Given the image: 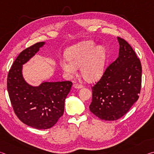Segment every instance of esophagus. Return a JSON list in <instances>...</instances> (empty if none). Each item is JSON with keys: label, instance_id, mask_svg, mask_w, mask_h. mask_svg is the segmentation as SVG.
I'll return each mask as SVG.
<instances>
[{"label": "esophagus", "instance_id": "34e87169", "mask_svg": "<svg viewBox=\"0 0 154 154\" xmlns=\"http://www.w3.org/2000/svg\"><path fill=\"white\" fill-rule=\"evenodd\" d=\"M72 86H73L74 88H76V89H81V88H83L82 85L79 84V83H74Z\"/></svg>", "mask_w": 154, "mask_h": 154}]
</instances>
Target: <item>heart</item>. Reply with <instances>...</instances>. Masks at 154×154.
<instances>
[{
	"instance_id": "1",
	"label": "heart",
	"mask_w": 154,
	"mask_h": 154,
	"mask_svg": "<svg viewBox=\"0 0 154 154\" xmlns=\"http://www.w3.org/2000/svg\"><path fill=\"white\" fill-rule=\"evenodd\" d=\"M107 58L106 49L91 41L75 44L68 48L66 58L59 62L60 66L68 76L76 73L80 67L82 77L86 82H95L102 76Z\"/></svg>"
}]
</instances>
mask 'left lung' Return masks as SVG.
Masks as SVG:
<instances>
[{"label": "left lung", "mask_w": 154, "mask_h": 154, "mask_svg": "<svg viewBox=\"0 0 154 154\" xmlns=\"http://www.w3.org/2000/svg\"><path fill=\"white\" fill-rule=\"evenodd\" d=\"M119 56L106 68L92 87L90 111L103 120L113 121L124 116L139 97L142 67L133 49L118 37Z\"/></svg>", "instance_id": "obj_1"}]
</instances>
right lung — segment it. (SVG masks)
Returning a JSON list of instances; mask_svg holds the SVG:
<instances>
[{
  "mask_svg": "<svg viewBox=\"0 0 154 154\" xmlns=\"http://www.w3.org/2000/svg\"><path fill=\"white\" fill-rule=\"evenodd\" d=\"M45 45L39 42L21 52L15 59L7 77V90L15 113L23 123L36 129H48L63 115L64 101L72 82H48L37 86L28 83L23 76V65Z\"/></svg>",
  "mask_w": 154,
  "mask_h": 154,
  "instance_id": "obj_1",
  "label": "right lung"
}]
</instances>
